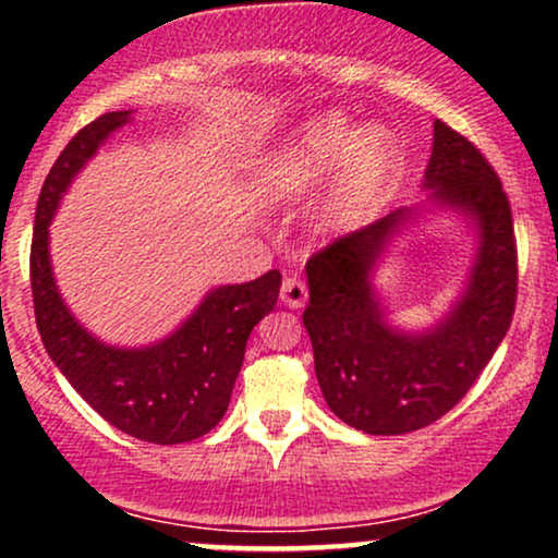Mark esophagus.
Segmentation results:
<instances>
[{
    "mask_svg": "<svg viewBox=\"0 0 558 558\" xmlns=\"http://www.w3.org/2000/svg\"><path fill=\"white\" fill-rule=\"evenodd\" d=\"M280 301L291 310H301L306 304V286L299 278H286L283 288H280Z\"/></svg>",
    "mask_w": 558,
    "mask_h": 558,
    "instance_id": "esophagus-1",
    "label": "esophagus"
}]
</instances>
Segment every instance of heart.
<instances>
[{"label":"heart","instance_id":"heart-1","mask_svg":"<svg viewBox=\"0 0 558 558\" xmlns=\"http://www.w3.org/2000/svg\"><path fill=\"white\" fill-rule=\"evenodd\" d=\"M396 157V138L383 125L360 128L341 112H323L301 123L262 159L254 194L265 204L296 202L332 172L312 226L317 233H338L380 194L393 175Z\"/></svg>","mask_w":558,"mask_h":558}]
</instances>
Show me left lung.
Instances as JSON below:
<instances>
[{
    "label": "left lung",
    "mask_w": 558,
    "mask_h": 558,
    "mask_svg": "<svg viewBox=\"0 0 558 558\" xmlns=\"http://www.w3.org/2000/svg\"><path fill=\"white\" fill-rule=\"evenodd\" d=\"M420 207H401L343 235L306 262L304 328L315 373L338 420L369 435L433 425L464 399L501 345L517 301L511 207L488 159L462 133L433 123V155ZM451 208L476 226L478 246L452 310L425 331L387 323L374 272L393 238L421 209Z\"/></svg>",
    "instance_id": "obj_1"
}]
</instances>
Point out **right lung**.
<instances>
[{"label":"right lung","instance_id":"1","mask_svg":"<svg viewBox=\"0 0 558 558\" xmlns=\"http://www.w3.org/2000/svg\"><path fill=\"white\" fill-rule=\"evenodd\" d=\"M131 114L107 112L81 128L49 170L36 204L31 288L44 349L70 386L118 430L172 446L202 438L228 412L248 336L275 310L280 272L213 288L181 328L149 345H110L83 328L54 283L49 226L83 165Z\"/></svg>","mask_w":558,"mask_h":558}]
</instances>
